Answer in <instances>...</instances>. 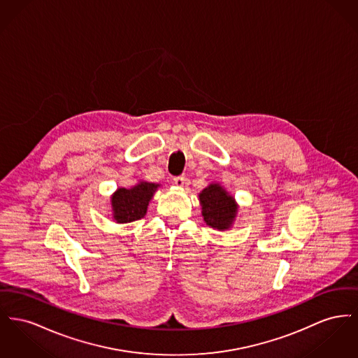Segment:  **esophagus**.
Instances as JSON below:
<instances>
[{
  "instance_id": "1",
  "label": "esophagus",
  "mask_w": 358,
  "mask_h": 358,
  "mask_svg": "<svg viewBox=\"0 0 358 358\" xmlns=\"http://www.w3.org/2000/svg\"><path fill=\"white\" fill-rule=\"evenodd\" d=\"M173 182H174V185H176V187L181 188V187H184V184H185V177H182V176L176 177V178L173 180Z\"/></svg>"
}]
</instances>
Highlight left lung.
Segmentation results:
<instances>
[{"label":"left lung","instance_id":"1","mask_svg":"<svg viewBox=\"0 0 358 358\" xmlns=\"http://www.w3.org/2000/svg\"><path fill=\"white\" fill-rule=\"evenodd\" d=\"M201 216L207 226L219 231L230 230L236 219L239 206L224 187L210 182L199 193Z\"/></svg>","mask_w":358,"mask_h":358}]
</instances>
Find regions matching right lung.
<instances>
[{"mask_svg": "<svg viewBox=\"0 0 358 358\" xmlns=\"http://www.w3.org/2000/svg\"><path fill=\"white\" fill-rule=\"evenodd\" d=\"M159 187V184L141 180L131 188H117L110 196L113 220L123 224L142 219L148 212V203Z\"/></svg>", "mask_w": 358, "mask_h": 358, "instance_id": "obj_1", "label": "right lung"}]
</instances>
